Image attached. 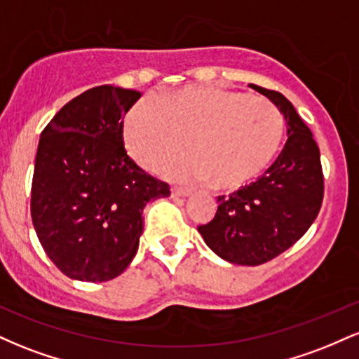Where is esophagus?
<instances>
[{
    "mask_svg": "<svg viewBox=\"0 0 359 359\" xmlns=\"http://www.w3.org/2000/svg\"><path fill=\"white\" fill-rule=\"evenodd\" d=\"M189 194H191L189 189H180V187L172 189V196H174V197H187Z\"/></svg>",
    "mask_w": 359,
    "mask_h": 359,
    "instance_id": "esophagus-1",
    "label": "esophagus"
}]
</instances>
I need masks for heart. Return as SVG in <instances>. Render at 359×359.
<instances>
[{"label":"heart","instance_id":"1","mask_svg":"<svg viewBox=\"0 0 359 359\" xmlns=\"http://www.w3.org/2000/svg\"><path fill=\"white\" fill-rule=\"evenodd\" d=\"M285 119L273 102L217 86H189L128 111L123 140L131 158L174 180H211L217 191L253 182L277 158Z\"/></svg>","mask_w":359,"mask_h":359}]
</instances>
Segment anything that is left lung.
Masks as SVG:
<instances>
[{"label":"left lung","instance_id":"obj_1","mask_svg":"<svg viewBox=\"0 0 359 359\" xmlns=\"http://www.w3.org/2000/svg\"><path fill=\"white\" fill-rule=\"evenodd\" d=\"M250 88L283 114L285 147L257 182L217 197L214 219L197 229L217 257L255 266L278 257L311 228L323 204L324 175L319 147L292 102L277 90Z\"/></svg>","mask_w":359,"mask_h":359}]
</instances>
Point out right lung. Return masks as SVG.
<instances>
[{
    "label": "right lung",
    "mask_w": 359,
    "mask_h": 359,
    "mask_svg": "<svg viewBox=\"0 0 359 359\" xmlns=\"http://www.w3.org/2000/svg\"><path fill=\"white\" fill-rule=\"evenodd\" d=\"M133 89L97 86L69 101L40 135L32 221L45 253L69 278L108 282L137 255L143 209L170 196L126 155L123 116Z\"/></svg>",
    "instance_id": "add662e5"
}]
</instances>
